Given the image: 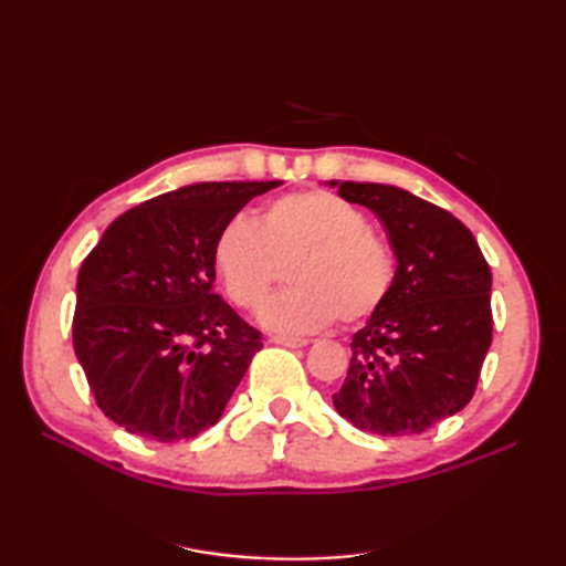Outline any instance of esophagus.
Returning <instances> with one entry per match:
<instances>
[{
	"label": "esophagus",
	"mask_w": 566,
	"mask_h": 566,
	"mask_svg": "<svg viewBox=\"0 0 566 566\" xmlns=\"http://www.w3.org/2000/svg\"><path fill=\"white\" fill-rule=\"evenodd\" d=\"M270 343L284 345V347H306L308 345V340H304V338H286V335H272Z\"/></svg>",
	"instance_id": "34e87169"
}]
</instances>
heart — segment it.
Masks as SVG:
<instances>
[{
  "label": "heart",
  "mask_w": 566,
  "mask_h": 566,
  "mask_svg": "<svg viewBox=\"0 0 566 566\" xmlns=\"http://www.w3.org/2000/svg\"><path fill=\"white\" fill-rule=\"evenodd\" d=\"M284 264L292 290L264 302L258 318L264 328L294 335L335 318H369L396 276L391 250L369 231L367 216L326 189L274 199L258 223L235 216L216 235L213 270L240 308H255Z\"/></svg>",
  "instance_id": "1"
}]
</instances>
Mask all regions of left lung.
<instances>
[{"mask_svg": "<svg viewBox=\"0 0 566 566\" xmlns=\"http://www.w3.org/2000/svg\"><path fill=\"white\" fill-rule=\"evenodd\" d=\"M328 187L377 213L396 255L387 302L353 335L333 406L359 430L418 436L472 401L491 345V270L450 211L391 185Z\"/></svg>", "mask_w": 566, "mask_h": 566, "instance_id": "8db88e82", "label": "left lung"}]
</instances>
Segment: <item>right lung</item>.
Segmentation results:
<instances>
[{
	"instance_id": "1",
	"label": "right lung",
	"mask_w": 566,
	"mask_h": 566,
	"mask_svg": "<svg viewBox=\"0 0 566 566\" xmlns=\"http://www.w3.org/2000/svg\"><path fill=\"white\" fill-rule=\"evenodd\" d=\"M272 182H199L122 213L77 274L75 355L106 418L158 442L221 418L262 340L213 294L221 228Z\"/></svg>"
}]
</instances>
